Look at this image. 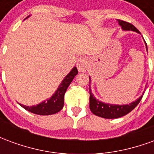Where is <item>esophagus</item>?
Listing matches in <instances>:
<instances>
[{"label": "esophagus", "mask_w": 154, "mask_h": 154, "mask_svg": "<svg viewBox=\"0 0 154 154\" xmlns=\"http://www.w3.org/2000/svg\"><path fill=\"white\" fill-rule=\"evenodd\" d=\"M88 61L86 57H80L77 61V69L79 72H85L87 69Z\"/></svg>", "instance_id": "34e87169"}]
</instances>
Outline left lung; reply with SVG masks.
Segmentation results:
<instances>
[{"mask_svg":"<svg viewBox=\"0 0 154 154\" xmlns=\"http://www.w3.org/2000/svg\"><path fill=\"white\" fill-rule=\"evenodd\" d=\"M118 20L119 25L121 26L123 30H131V31L137 32V33L140 34V32L132 24L124 21V20ZM146 48H147V44H146ZM89 81H90L91 83L90 77H89ZM143 95L137 100L133 101L131 103L128 104V105H114V104L104 103L102 101L97 100L96 97L93 96L90 88V102H89L90 103V110L94 115L105 118V119L119 118V117H122V116L129 114L130 111H132L138 106L139 101L141 100Z\"/></svg>","mask_w":154,"mask_h":154,"instance_id":"1","label":"left lung"}]
</instances>
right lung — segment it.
<instances>
[{"mask_svg": "<svg viewBox=\"0 0 154 154\" xmlns=\"http://www.w3.org/2000/svg\"><path fill=\"white\" fill-rule=\"evenodd\" d=\"M28 17H29V15L27 16V18ZM77 73H78V71L77 67H73L70 72L64 77V79L61 82L57 91H55V93L49 99L44 100L36 106H25L21 104L20 105L26 110H28L31 113L39 115V116H49V115L57 113L63 109L64 105V94L66 92L68 86L70 85Z\"/></svg>", "mask_w": 154, "mask_h": 154, "instance_id": "1", "label": "right lung"}]
</instances>
